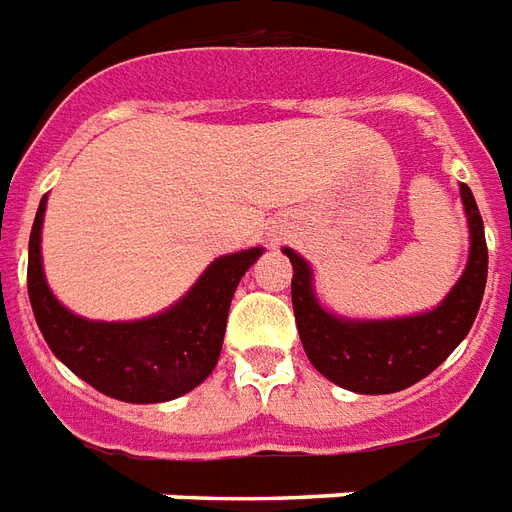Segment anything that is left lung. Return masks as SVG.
Masks as SVG:
<instances>
[{"label": "left lung", "instance_id": "1", "mask_svg": "<svg viewBox=\"0 0 512 512\" xmlns=\"http://www.w3.org/2000/svg\"><path fill=\"white\" fill-rule=\"evenodd\" d=\"M470 228V255L459 282L438 306L395 319H351L319 303L306 257L284 247L292 263V308L311 365L333 384L357 395H392L408 389L446 360L470 333L481 308L489 249L473 190L459 185Z\"/></svg>", "mask_w": 512, "mask_h": 512}]
</instances>
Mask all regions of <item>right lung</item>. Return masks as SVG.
Segmentation results:
<instances>
[{"instance_id": "right-lung-1", "label": "right lung", "mask_w": 512, "mask_h": 512, "mask_svg": "<svg viewBox=\"0 0 512 512\" xmlns=\"http://www.w3.org/2000/svg\"><path fill=\"white\" fill-rule=\"evenodd\" d=\"M45 209L48 195L31 225L26 282L34 319L58 360L101 395L123 403H166L204 384L220 360L233 292L263 247L217 257L174 306L155 317L99 322L69 311L48 287L42 268Z\"/></svg>"}]
</instances>
